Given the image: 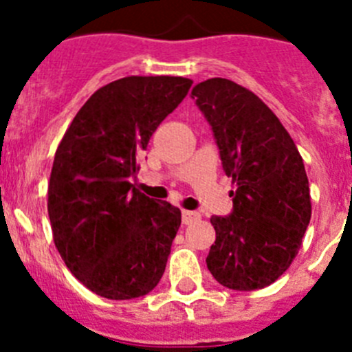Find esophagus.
<instances>
[{
    "instance_id": "esophagus-1",
    "label": "esophagus",
    "mask_w": 352,
    "mask_h": 352,
    "mask_svg": "<svg viewBox=\"0 0 352 352\" xmlns=\"http://www.w3.org/2000/svg\"><path fill=\"white\" fill-rule=\"evenodd\" d=\"M182 220H183V223H186V226H188V223H194V222H197V220H201V214H199L197 211H183Z\"/></svg>"
}]
</instances>
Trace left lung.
Returning <instances> with one entry per match:
<instances>
[{
    "instance_id": "left-lung-1",
    "label": "left lung",
    "mask_w": 352,
    "mask_h": 352,
    "mask_svg": "<svg viewBox=\"0 0 352 352\" xmlns=\"http://www.w3.org/2000/svg\"><path fill=\"white\" fill-rule=\"evenodd\" d=\"M192 98L236 185L231 214L211 217L208 270L223 287L263 289L291 266L310 223L303 160L272 109L243 86L214 77L195 84Z\"/></svg>"
}]
</instances>
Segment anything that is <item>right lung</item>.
Masks as SVG:
<instances>
[{
    "label": "right lung",
    "instance_id": "1",
    "mask_svg": "<svg viewBox=\"0 0 352 352\" xmlns=\"http://www.w3.org/2000/svg\"><path fill=\"white\" fill-rule=\"evenodd\" d=\"M190 86L169 76L109 82L80 107L56 149L47 201L56 248L98 296H144L166 272L182 211L130 182L149 138Z\"/></svg>",
    "mask_w": 352,
    "mask_h": 352
}]
</instances>
